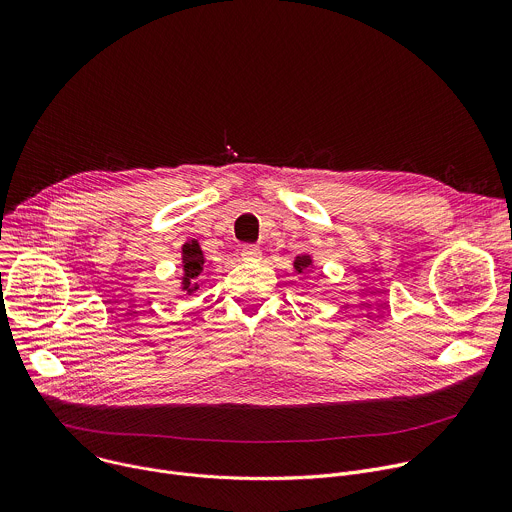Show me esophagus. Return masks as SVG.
<instances>
[{
  "label": "esophagus",
  "instance_id": "obj_1",
  "mask_svg": "<svg viewBox=\"0 0 512 512\" xmlns=\"http://www.w3.org/2000/svg\"><path fill=\"white\" fill-rule=\"evenodd\" d=\"M241 255L245 261H259L261 259V249L255 247V245H245L241 249Z\"/></svg>",
  "mask_w": 512,
  "mask_h": 512
}]
</instances>
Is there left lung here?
<instances>
[{"label":"left lung","mask_w":512,"mask_h":512,"mask_svg":"<svg viewBox=\"0 0 512 512\" xmlns=\"http://www.w3.org/2000/svg\"><path fill=\"white\" fill-rule=\"evenodd\" d=\"M312 267H314V259H312L310 253H302V255H298V257L294 259V269H296L298 273H306V271H310Z\"/></svg>","instance_id":"1"}]
</instances>
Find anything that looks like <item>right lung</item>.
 <instances>
[{
	"mask_svg": "<svg viewBox=\"0 0 512 512\" xmlns=\"http://www.w3.org/2000/svg\"><path fill=\"white\" fill-rule=\"evenodd\" d=\"M210 271L206 269V257L196 239H190L182 245V275H180V289L182 298H192L196 291L208 281Z\"/></svg>",
	"mask_w": 512,
	"mask_h": 512,
	"instance_id": "1",
	"label": "right lung"
}]
</instances>
